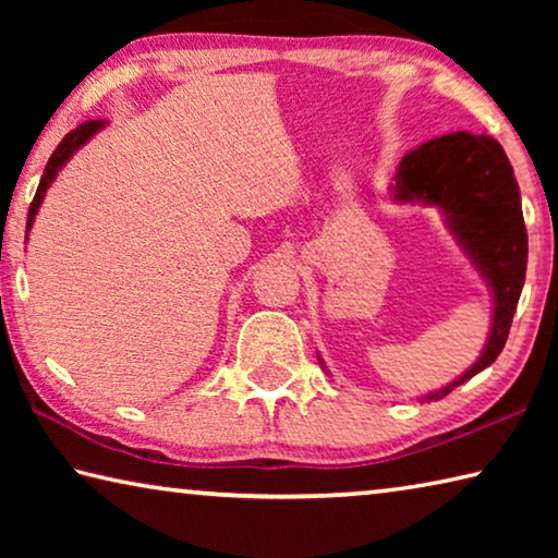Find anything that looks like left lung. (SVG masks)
Returning <instances> with one entry per match:
<instances>
[{
  "mask_svg": "<svg viewBox=\"0 0 558 558\" xmlns=\"http://www.w3.org/2000/svg\"><path fill=\"white\" fill-rule=\"evenodd\" d=\"M401 202L423 199L446 209L450 229L495 292V319L483 356L470 372L423 401L442 399L502 352L524 286L526 226L512 165L497 140L456 132L405 155L396 172Z\"/></svg>",
  "mask_w": 558,
  "mask_h": 558,
  "instance_id": "1",
  "label": "left lung"
}]
</instances>
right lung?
<instances>
[{
    "mask_svg": "<svg viewBox=\"0 0 558 558\" xmlns=\"http://www.w3.org/2000/svg\"><path fill=\"white\" fill-rule=\"evenodd\" d=\"M102 125H106V122H102V120H86V122H81L78 128L71 130L69 135H65V137L61 140V145L56 147V153L51 155L49 162H46V169H44V177H41V182H39V189H36L34 202H32V206H29V219H26V231L32 229L34 216H36V211H39L46 189L51 186L56 172H59V169L65 165V159H69V157L75 153V149H78L83 143H86V140H90L93 135H96V132H98Z\"/></svg>",
    "mask_w": 558,
    "mask_h": 558,
    "instance_id": "right-lung-1",
    "label": "right lung"
}]
</instances>
